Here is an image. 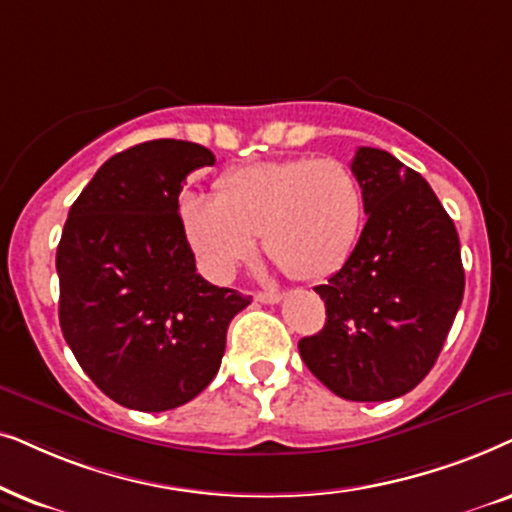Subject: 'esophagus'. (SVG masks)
Segmentation results:
<instances>
[{
	"label": "esophagus",
	"mask_w": 512,
	"mask_h": 512,
	"mask_svg": "<svg viewBox=\"0 0 512 512\" xmlns=\"http://www.w3.org/2000/svg\"><path fill=\"white\" fill-rule=\"evenodd\" d=\"M283 299L281 292H257L255 295V302H262V304H278Z\"/></svg>",
	"instance_id": "1"
}]
</instances>
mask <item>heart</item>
<instances>
[{"mask_svg": "<svg viewBox=\"0 0 512 512\" xmlns=\"http://www.w3.org/2000/svg\"><path fill=\"white\" fill-rule=\"evenodd\" d=\"M363 215L360 182L332 156L248 163L217 180L215 199L189 194L180 203L187 241L215 281L231 278L255 236L297 281L335 274L358 241Z\"/></svg>", "mask_w": 512, "mask_h": 512, "instance_id": "heart-1", "label": "heart"}]
</instances>
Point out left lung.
<instances>
[{
  "label": "left lung",
  "instance_id": "left-lung-1",
  "mask_svg": "<svg viewBox=\"0 0 512 512\" xmlns=\"http://www.w3.org/2000/svg\"><path fill=\"white\" fill-rule=\"evenodd\" d=\"M351 170L367 222L344 267L313 288L327 320L299 356L339 398L381 403L431 372L466 278L452 217L417 170L374 147H358Z\"/></svg>",
  "mask_w": 512,
  "mask_h": 512
}]
</instances>
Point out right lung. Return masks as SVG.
<instances>
[{"mask_svg":"<svg viewBox=\"0 0 512 512\" xmlns=\"http://www.w3.org/2000/svg\"><path fill=\"white\" fill-rule=\"evenodd\" d=\"M213 163L196 142H142L102 163L67 215L56 252L63 337L128 410L196 398L220 370L231 318L252 299L196 274L182 229V185Z\"/></svg>","mask_w":512,"mask_h":512,"instance_id":"1","label":"right lung"}]
</instances>
